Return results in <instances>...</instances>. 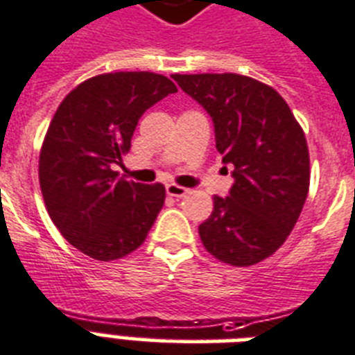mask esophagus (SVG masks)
<instances>
[{
  "mask_svg": "<svg viewBox=\"0 0 355 355\" xmlns=\"http://www.w3.org/2000/svg\"><path fill=\"white\" fill-rule=\"evenodd\" d=\"M187 192H189V189H185V187L181 185H175V183H168V185H166V194H168V196L183 198Z\"/></svg>",
  "mask_w": 355,
  "mask_h": 355,
  "instance_id": "esophagus-1",
  "label": "esophagus"
}]
</instances>
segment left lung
I'll return each instance as SVG.
<instances>
[{
  "label": "left lung",
  "mask_w": 355,
  "mask_h": 355,
  "mask_svg": "<svg viewBox=\"0 0 355 355\" xmlns=\"http://www.w3.org/2000/svg\"><path fill=\"white\" fill-rule=\"evenodd\" d=\"M215 123L216 150L233 166L230 196L213 198L198 233L209 254L250 266L282 246L306 203L309 150L287 101L268 85L239 73H174Z\"/></svg>",
  "instance_id": "1"
}]
</instances>
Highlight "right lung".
I'll use <instances>...</instances> for the list:
<instances>
[{
  "instance_id": "right-lung-1",
  "label": "right lung",
  "mask_w": 355,
  "mask_h": 355,
  "mask_svg": "<svg viewBox=\"0 0 355 355\" xmlns=\"http://www.w3.org/2000/svg\"><path fill=\"white\" fill-rule=\"evenodd\" d=\"M174 92L161 73H100L66 96L49 123L38 159L44 203L60 235L92 259L135 252L163 207L164 185L128 181L112 164L146 109Z\"/></svg>"
}]
</instances>
